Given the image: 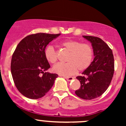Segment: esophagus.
<instances>
[{"label": "esophagus", "instance_id": "esophagus-1", "mask_svg": "<svg viewBox=\"0 0 126 126\" xmlns=\"http://www.w3.org/2000/svg\"><path fill=\"white\" fill-rule=\"evenodd\" d=\"M65 79L67 80V81H71L72 80H73L74 79V78L73 77H64Z\"/></svg>", "mask_w": 126, "mask_h": 126}]
</instances>
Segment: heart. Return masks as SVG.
Segmentation results:
<instances>
[{"label": "heart", "mask_w": 126, "mask_h": 126, "mask_svg": "<svg viewBox=\"0 0 126 126\" xmlns=\"http://www.w3.org/2000/svg\"><path fill=\"white\" fill-rule=\"evenodd\" d=\"M62 46L69 52L67 55V63H59L53 66L54 73L69 76L75 74L79 70L82 71L90 66L93 59V51L91 46L87 43L68 40L63 41ZM45 57L48 62L55 63L57 60V54L53 46H48L44 51Z\"/></svg>", "instance_id": "obj_1"}]
</instances>
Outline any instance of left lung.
<instances>
[{
	"label": "left lung",
	"instance_id": "1",
	"mask_svg": "<svg viewBox=\"0 0 126 126\" xmlns=\"http://www.w3.org/2000/svg\"><path fill=\"white\" fill-rule=\"evenodd\" d=\"M83 37L91 42L94 58L82 76L76 77L80 87L75 94L79 98L90 100L100 96L107 89L114 75V60L112 50L103 40L93 36Z\"/></svg>",
	"mask_w": 126,
	"mask_h": 126
}]
</instances>
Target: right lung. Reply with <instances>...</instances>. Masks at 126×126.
<instances>
[{"label":"right lung","instance_id":"1","mask_svg":"<svg viewBox=\"0 0 126 126\" xmlns=\"http://www.w3.org/2000/svg\"><path fill=\"white\" fill-rule=\"evenodd\" d=\"M60 35L31 34L17 46L11 60V73L16 87L25 97L34 99L43 97L54 84L58 75L46 72L50 65L44 51L49 43Z\"/></svg>","mask_w":126,"mask_h":126}]
</instances>
